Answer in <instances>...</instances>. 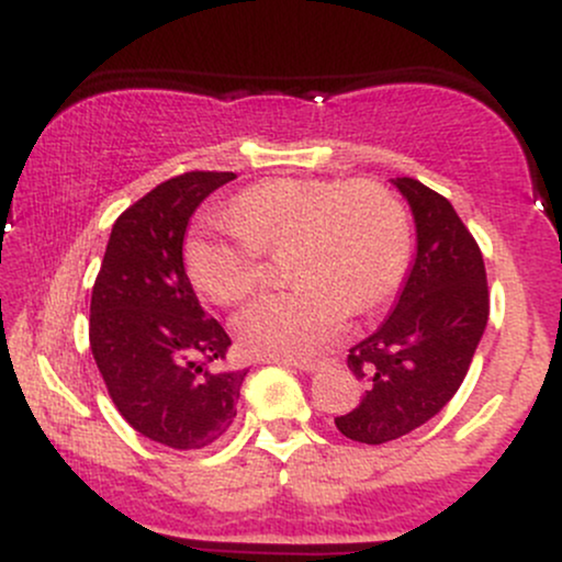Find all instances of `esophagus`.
I'll return each mask as SVG.
<instances>
[{"instance_id": "obj_1", "label": "esophagus", "mask_w": 562, "mask_h": 562, "mask_svg": "<svg viewBox=\"0 0 562 562\" xmlns=\"http://www.w3.org/2000/svg\"><path fill=\"white\" fill-rule=\"evenodd\" d=\"M282 364L299 367V370H317L319 359H282Z\"/></svg>"}]
</instances>
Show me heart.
I'll return each instance as SVG.
<instances>
[{
	"instance_id": "b5f03b06",
	"label": "heart",
	"mask_w": 562,
	"mask_h": 562,
	"mask_svg": "<svg viewBox=\"0 0 562 562\" xmlns=\"http://www.w3.org/2000/svg\"><path fill=\"white\" fill-rule=\"evenodd\" d=\"M227 224L187 240L190 280L216 303L261 285L269 259H285L295 282L261 295L235 317V333L261 357L299 359L330 344L351 306L367 312L404 280L412 256L406 209L370 179H272L229 203Z\"/></svg>"
}]
</instances>
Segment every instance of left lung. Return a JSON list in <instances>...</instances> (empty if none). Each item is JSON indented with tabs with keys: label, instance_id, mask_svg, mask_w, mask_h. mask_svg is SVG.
I'll return each mask as SVG.
<instances>
[{
	"label": "left lung",
	"instance_id": "8db88e82",
	"mask_svg": "<svg viewBox=\"0 0 562 562\" xmlns=\"http://www.w3.org/2000/svg\"><path fill=\"white\" fill-rule=\"evenodd\" d=\"M417 227V256L391 317L348 351L364 396L335 425L385 443L428 423L465 380L488 319L486 267L451 203L417 179H393Z\"/></svg>",
	"mask_w": 562,
	"mask_h": 562
}]
</instances>
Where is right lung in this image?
I'll use <instances>...</instances> for the list:
<instances>
[{
    "instance_id": "add662e5",
    "label": "right lung",
    "mask_w": 562,
    "mask_h": 562,
    "mask_svg": "<svg viewBox=\"0 0 562 562\" xmlns=\"http://www.w3.org/2000/svg\"><path fill=\"white\" fill-rule=\"evenodd\" d=\"M232 179L187 171L128 205L92 288L89 348L115 409L137 434L179 451L227 434L248 375L218 367L232 340L198 303L182 259L190 216Z\"/></svg>"
}]
</instances>
